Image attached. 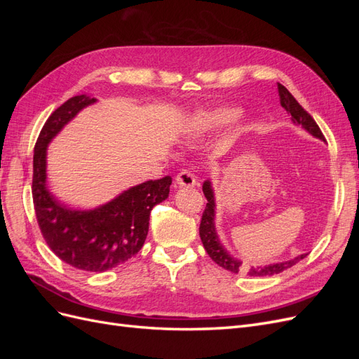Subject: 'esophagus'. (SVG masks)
<instances>
[{
  "label": "esophagus",
  "mask_w": 359,
  "mask_h": 359,
  "mask_svg": "<svg viewBox=\"0 0 359 359\" xmlns=\"http://www.w3.org/2000/svg\"><path fill=\"white\" fill-rule=\"evenodd\" d=\"M175 182L180 187H193L196 184V177L190 169H182L177 175Z\"/></svg>",
  "instance_id": "34e87169"
}]
</instances>
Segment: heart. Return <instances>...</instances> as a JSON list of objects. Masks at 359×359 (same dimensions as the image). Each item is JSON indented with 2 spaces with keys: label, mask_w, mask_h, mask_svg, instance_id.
Returning a JSON list of instances; mask_svg holds the SVG:
<instances>
[{
  "label": "heart",
  "mask_w": 359,
  "mask_h": 359,
  "mask_svg": "<svg viewBox=\"0 0 359 359\" xmlns=\"http://www.w3.org/2000/svg\"><path fill=\"white\" fill-rule=\"evenodd\" d=\"M240 115V111L233 109V107H217L210 112L201 114L196 121H194V127L198 130H210L217 128L229 124Z\"/></svg>",
  "instance_id": "obj_1"
}]
</instances>
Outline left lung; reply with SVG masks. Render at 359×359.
<instances>
[{"label":"left lung","instance_id":"obj_1","mask_svg":"<svg viewBox=\"0 0 359 359\" xmlns=\"http://www.w3.org/2000/svg\"><path fill=\"white\" fill-rule=\"evenodd\" d=\"M277 88H278V95H280V104L292 115V121L295 124L302 126L309 133L323 140L325 136L320 132V128L316 124V121L313 119V116L306 109H304V107L297 102L295 97H293L283 85L277 83ZM202 190H203L206 201H208V203H206V206H205V211L202 214V220H201V226H199V235H201L202 244L206 250V253L210 255V257L217 265H220L222 268L231 271V273H233V274H238L243 269V262L227 253V250L220 244L219 236H217V232H215V226H214L215 203H214V193L211 189V182L205 181L202 186ZM307 255L309 253H304L301 256H297L295 259H290V260H286V262H280V264L257 266V268L252 266L248 269V276L266 277V276L280 274V273H283L285 269L298 264L299 260L306 257Z\"/></svg>","mask_w":359,"mask_h":359}]
</instances>
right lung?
I'll use <instances>...</instances> for the list:
<instances>
[{
	"label": "right lung",
	"mask_w": 359,
	"mask_h": 359,
	"mask_svg": "<svg viewBox=\"0 0 359 359\" xmlns=\"http://www.w3.org/2000/svg\"><path fill=\"white\" fill-rule=\"evenodd\" d=\"M88 95H74L53 111L43 126L32 160V203L40 232L55 256L78 269L103 273L124 264L142 248L151 210L168 199L172 178L151 180L128 189L91 211L61 205L46 186V148L60 130L85 106Z\"/></svg>",
	"instance_id": "right-lung-1"
}]
</instances>
